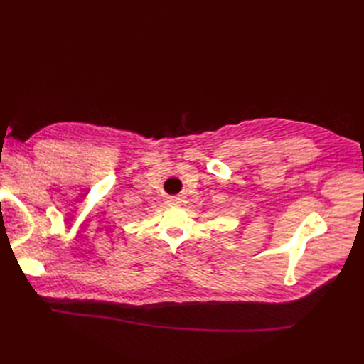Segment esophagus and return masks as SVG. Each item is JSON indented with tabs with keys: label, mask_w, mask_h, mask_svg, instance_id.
I'll use <instances>...</instances> for the list:
<instances>
[{
	"label": "esophagus",
	"mask_w": 364,
	"mask_h": 364,
	"mask_svg": "<svg viewBox=\"0 0 364 364\" xmlns=\"http://www.w3.org/2000/svg\"><path fill=\"white\" fill-rule=\"evenodd\" d=\"M180 198H177V196H171L169 199H168V202H169V205H180Z\"/></svg>",
	"instance_id": "esophagus-1"
}]
</instances>
